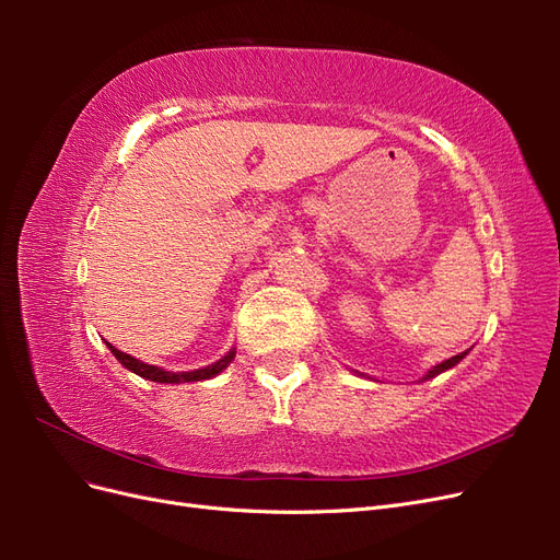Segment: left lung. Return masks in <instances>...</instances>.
I'll list each match as a JSON object with an SVG mask.
<instances>
[{
  "mask_svg": "<svg viewBox=\"0 0 560 560\" xmlns=\"http://www.w3.org/2000/svg\"><path fill=\"white\" fill-rule=\"evenodd\" d=\"M465 354L467 352H460V354H453V358H448L446 362H442V364H436L432 371H428V376L425 378H422V381H428V378H434V376H439V374H442V371H446V369H451V366H455L457 362H460L463 358H465Z\"/></svg>",
  "mask_w": 560,
  "mask_h": 560,
  "instance_id": "8db88e82",
  "label": "left lung"
}]
</instances>
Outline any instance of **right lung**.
<instances>
[{
	"label": "right lung",
	"mask_w": 560,
	"mask_h": 560,
	"mask_svg": "<svg viewBox=\"0 0 560 560\" xmlns=\"http://www.w3.org/2000/svg\"><path fill=\"white\" fill-rule=\"evenodd\" d=\"M107 348L112 350V354H114V358H116L118 362H121L126 369L132 371V374H138V376H142V378H147V381H154V383H194V381H206V378L217 376L219 371H224V369L233 362V358H235V350H231L229 354H224L222 360L210 364V366H206V369L186 371V374H184V371H182V374H173V371H163L161 366L144 364V362H140V360L130 358V354H126V352H121V350H116L112 343H107Z\"/></svg>",
	"instance_id": "right-lung-1"
}]
</instances>
